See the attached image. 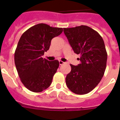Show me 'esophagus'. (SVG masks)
<instances>
[{"mask_svg":"<svg viewBox=\"0 0 120 120\" xmlns=\"http://www.w3.org/2000/svg\"><path fill=\"white\" fill-rule=\"evenodd\" d=\"M59 65H62V64H64V62L63 61H59Z\"/></svg>","mask_w":120,"mask_h":120,"instance_id":"obj_1","label":"esophagus"}]
</instances>
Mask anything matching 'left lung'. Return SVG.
<instances>
[{
    "label": "left lung",
    "instance_id": "8db88e82",
    "mask_svg": "<svg viewBox=\"0 0 120 120\" xmlns=\"http://www.w3.org/2000/svg\"><path fill=\"white\" fill-rule=\"evenodd\" d=\"M74 52L80 55V64H70L71 70L67 75V87L76 94L91 91L102 79L106 67L107 55L102 37L97 31L82 25L64 28Z\"/></svg>",
    "mask_w": 120,
    "mask_h": 120
}]
</instances>
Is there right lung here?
Wrapping results in <instances>:
<instances>
[{
    "label": "right lung",
    "mask_w": 120,
    "mask_h": 120,
    "mask_svg": "<svg viewBox=\"0 0 120 120\" xmlns=\"http://www.w3.org/2000/svg\"><path fill=\"white\" fill-rule=\"evenodd\" d=\"M63 31L61 27L40 23L28 29L20 37L15 51L14 61L24 86L40 93L50 86L59 67V61L42 58L50 48L51 40Z\"/></svg>",
    "instance_id": "add662e5"
}]
</instances>
